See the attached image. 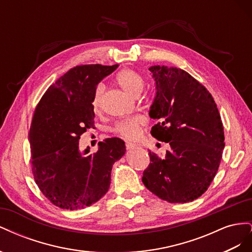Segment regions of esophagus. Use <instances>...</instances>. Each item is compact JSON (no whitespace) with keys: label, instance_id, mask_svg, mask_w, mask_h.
Here are the masks:
<instances>
[{"label":"esophagus","instance_id":"1","mask_svg":"<svg viewBox=\"0 0 252 252\" xmlns=\"http://www.w3.org/2000/svg\"><path fill=\"white\" fill-rule=\"evenodd\" d=\"M125 146H126L127 150H130V149H133L135 147V144H133L131 142H126L125 143Z\"/></svg>","mask_w":252,"mask_h":252}]
</instances>
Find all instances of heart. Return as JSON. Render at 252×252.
Masks as SVG:
<instances>
[{
	"label": "heart",
	"instance_id": "heart-1",
	"mask_svg": "<svg viewBox=\"0 0 252 252\" xmlns=\"http://www.w3.org/2000/svg\"><path fill=\"white\" fill-rule=\"evenodd\" d=\"M116 83L127 94L135 98L141 95L145 87V80L142 75L133 69H129V68L118 72L116 75ZM104 94V84H97L94 91L93 100H91V106H93L94 111L96 113L102 110ZM144 125L145 120L142 117H133L118 122L113 127V131L125 139L134 140L139 136Z\"/></svg>",
	"mask_w": 252,
	"mask_h": 252
}]
</instances>
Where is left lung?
Returning a JSON list of instances; mask_svg holds the SVG:
<instances>
[{
    "mask_svg": "<svg viewBox=\"0 0 252 252\" xmlns=\"http://www.w3.org/2000/svg\"><path fill=\"white\" fill-rule=\"evenodd\" d=\"M156 97L149 116L158 123L152 136L169 143L163 158L149 151L142 181L169 203H187L208 189L222 158L225 136L217 104L209 91L185 70L151 66Z\"/></svg>",
    "mask_w": 252,
    "mask_h": 252,
    "instance_id": "1",
    "label": "left lung"
}]
</instances>
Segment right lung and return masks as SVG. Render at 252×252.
Here are the masks:
<instances>
[{
	"label": "right lung",
	"mask_w": 252,
	"mask_h": 252,
	"mask_svg": "<svg viewBox=\"0 0 252 252\" xmlns=\"http://www.w3.org/2000/svg\"><path fill=\"white\" fill-rule=\"evenodd\" d=\"M119 65H80L46 90L36 105L29 131L32 169L42 193L58 207L79 210L96 203L108 191L114 162L125 155L119 138L98 143L85 156L80 136L94 125V91Z\"/></svg>",
	"instance_id": "right-lung-1"
}]
</instances>
